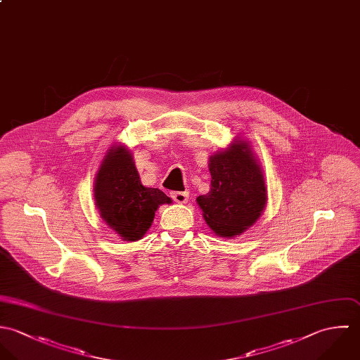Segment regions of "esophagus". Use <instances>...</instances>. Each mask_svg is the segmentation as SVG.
Here are the masks:
<instances>
[{"label": "esophagus", "mask_w": 360, "mask_h": 360, "mask_svg": "<svg viewBox=\"0 0 360 360\" xmlns=\"http://www.w3.org/2000/svg\"><path fill=\"white\" fill-rule=\"evenodd\" d=\"M171 198H172L176 203L184 205V203L188 202L189 193H188V192H172V193H171Z\"/></svg>", "instance_id": "esophagus-1"}]
</instances>
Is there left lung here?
<instances>
[{
	"label": "left lung",
	"instance_id": "1",
	"mask_svg": "<svg viewBox=\"0 0 360 360\" xmlns=\"http://www.w3.org/2000/svg\"><path fill=\"white\" fill-rule=\"evenodd\" d=\"M210 192L196 199L209 228L221 238H235L262 217L267 205L263 168L252 144L236 138L209 158Z\"/></svg>",
	"mask_w": 360,
	"mask_h": 360
}]
</instances>
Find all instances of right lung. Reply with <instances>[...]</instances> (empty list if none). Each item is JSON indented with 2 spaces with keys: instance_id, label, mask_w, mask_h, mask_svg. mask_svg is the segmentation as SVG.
<instances>
[{
  "instance_id": "obj_1",
  "label": "right lung",
  "mask_w": 360,
  "mask_h": 360,
  "mask_svg": "<svg viewBox=\"0 0 360 360\" xmlns=\"http://www.w3.org/2000/svg\"><path fill=\"white\" fill-rule=\"evenodd\" d=\"M94 202L103 221L127 242L142 239L162 205L172 200L157 188H146L125 144H112L94 178Z\"/></svg>"
}]
</instances>
